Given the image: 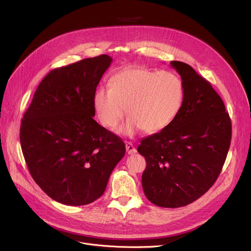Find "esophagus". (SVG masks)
<instances>
[{
    "label": "esophagus",
    "mask_w": 251,
    "mask_h": 251,
    "mask_svg": "<svg viewBox=\"0 0 251 251\" xmlns=\"http://www.w3.org/2000/svg\"><path fill=\"white\" fill-rule=\"evenodd\" d=\"M126 151H127L128 154H133V153H135V152H136V149H135V147L133 146L132 143L129 142V141H127V142H126Z\"/></svg>",
    "instance_id": "1"
}]
</instances>
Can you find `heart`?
I'll list each match as a JSON object with an SVG mask.
<instances>
[{"label":"heart","instance_id":"b5f03b06","mask_svg":"<svg viewBox=\"0 0 251 251\" xmlns=\"http://www.w3.org/2000/svg\"><path fill=\"white\" fill-rule=\"evenodd\" d=\"M184 100L181 79L173 72L129 67L115 74L110 87H100L94 104L101 123L115 128L125 113L130 116L120 133H149L168 127L178 116Z\"/></svg>","mask_w":251,"mask_h":251}]
</instances>
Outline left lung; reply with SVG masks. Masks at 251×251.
Instances as JSON below:
<instances>
[{
    "mask_svg": "<svg viewBox=\"0 0 251 251\" xmlns=\"http://www.w3.org/2000/svg\"><path fill=\"white\" fill-rule=\"evenodd\" d=\"M184 87L182 108L168 127L143 138L137 148L147 161L142 188L162 207L185 206L218 179L226 161L232 124L217 91L186 63L172 61Z\"/></svg>",
    "mask_w": 251,
    "mask_h": 251,
    "instance_id": "1",
    "label": "left lung"
}]
</instances>
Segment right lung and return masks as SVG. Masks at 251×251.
<instances>
[{"instance_id": "right-lung-1", "label": "right lung", "mask_w": 251, "mask_h": 251, "mask_svg": "<svg viewBox=\"0 0 251 251\" xmlns=\"http://www.w3.org/2000/svg\"><path fill=\"white\" fill-rule=\"evenodd\" d=\"M112 60L100 55L51 70L23 115L25 163L37 185L60 203L100 199L125 154L122 139L94 119L95 92Z\"/></svg>"}]
</instances>
